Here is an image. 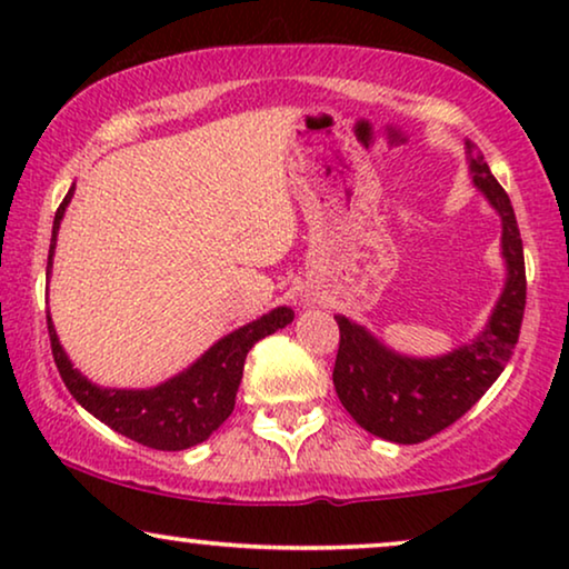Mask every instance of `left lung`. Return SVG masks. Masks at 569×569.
Listing matches in <instances>:
<instances>
[{"label": "left lung", "mask_w": 569, "mask_h": 569, "mask_svg": "<svg viewBox=\"0 0 569 569\" xmlns=\"http://www.w3.org/2000/svg\"><path fill=\"white\" fill-rule=\"evenodd\" d=\"M466 154L473 186L502 222L505 284L485 329L446 355L411 357L386 347L347 316H333L341 333L333 365L341 407L362 430L399 446H415L461 419L510 362L523 321L526 261L516 212L485 154H477L471 142Z\"/></svg>", "instance_id": "left-lung-1"}]
</instances>
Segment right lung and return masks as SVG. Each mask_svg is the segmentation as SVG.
Returning a JSON list of instances; mask_svg holds the SVG:
<instances>
[{
    "label": "right lung",
    "instance_id": "obj_1",
    "mask_svg": "<svg viewBox=\"0 0 569 569\" xmlns=\"http://www.w3.org/2000/svg\"><path fill=\"white\" fill-rule=\"evenodd\" d=\"M74 197V186L61 201L53 217L49 267L46 277H51L53 251H57L59 224L64 220L69 201ZM49 318L51 352L59 376L74 396L77 403L90 411L92 417L111 427L129 440L142 442L154 450H186L197 442H204L224 419L236 409V393L243 378L246 355L256 341L269 337L287 323H292V308L279 306L263 313L256 321L230 331L228 337L214 341L197 362L168 378L166 383L152 388H103L92 383L74 368Z\"/></svg>",
    "mask_w": 569,
    "mask_h": 569
}]
</instances>
